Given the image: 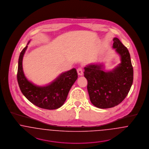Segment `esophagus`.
Here are the masks:
<instances>
[{
  "label": "esophagus",
  "mask_w": 149,
  "mask_h": 149,
  "mask_svg": "<svg viewBox=\"0 0 149 149\" xmlns=\"http://www.w3.org/2000/svg\"><path fill=\"white\" fill-rule=\"evenodd\" d=\"M77 72H78V75H83V69L81 68H79L77 69Z\"/></svg>",
  "instance_id": "esophagus-1"
}]
</instances>
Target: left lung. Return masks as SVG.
<instances>
[{
	"mask_svg": "<svg viewBox=\"0 0 149 149\" xmlns=\"http://www.w3.org/2000/svg\"><path fill=\"white\" fill-rule=\"evenodd\" d=\"M113 47L120 54L121 63L113 70L104 72L101 65H89L84 68L88 80L87 89L94 106L105 109L116 106L127 95L133 83L134 70L127 48L117 38Z\"/></svg>",
	"mask_w": 149,
	"mask_h": 149,
	"instance_id": "obj_1",
	"label": "left lung"
}]
</instances>
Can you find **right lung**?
I'll return each instance as SVG.
<instances>
[{
    "label": "right lung",
    "mask_w": 149,
    "mask_h": 149,
    "mask_svg": "<svg viewBox=\"0 0 149 149\" xmlns=\"http://www.w3.org/2000/svg\"><path fill=\"white\" fill-rule=\"evenodd\" d=\"M27 48L21 51L17 71V81L20 89L26 98L32 103L46 109H55L62 106L70 88L78 78L76 69L61 74L56 79L46 86H37L29 82L24 76L22 68V60Z\"/></svg>",
    "instance_id": "obj_1"
}]
</instances>
